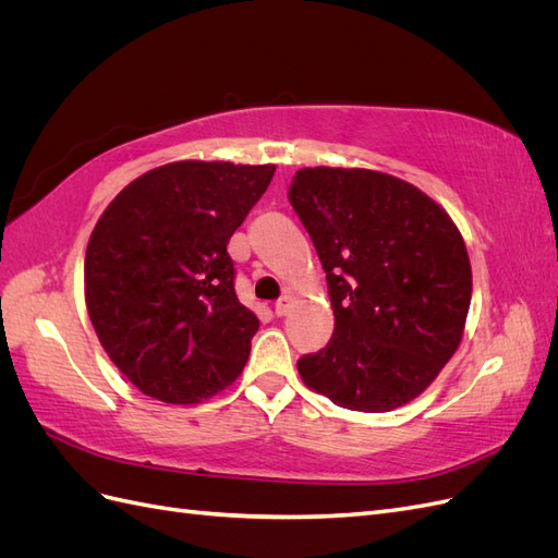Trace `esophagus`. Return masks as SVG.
I'll use <instances>...</instances> for the list:
<instances>
[{
  "label": "esophagus",
  "mask_w": 558,
  "mask_h": 558,
  "mask_svg": "<svg viewBox=\"0 0 558 558\" xmlns=\"http://www.w3.org/2000/svg\"><path fill=\"white\" fill-rule=\"evenodd\" d=\"M291 310V295H281L277 302H275V314L277 316H286Z\"/></svg>",
  "instance_id": "obj_1"
}]
</instances>
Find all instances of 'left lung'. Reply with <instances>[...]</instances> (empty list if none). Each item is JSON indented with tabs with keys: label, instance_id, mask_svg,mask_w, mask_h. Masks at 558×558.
Returning a JSON list of instances; mask_svg holds the SVG:
<instances>
[{
	"label": "left lung",
	"instance_id": "8db88e82",
	"mask_svg": "<svg viewBox=\"0 0 558 558\" xmlns=\"http://www.w3.org/2000/svg\"><path fill=\"white\" fill-rule=\"evenodd\" d=\"M289 202L324 265L335 330L298 361L316 393L356 412L416 398L459 349L472 272L445 209L391 174L305 167Z\"/></svg>",
	"mask_w": 558,
	"mask_h": 558
}]
</instances>
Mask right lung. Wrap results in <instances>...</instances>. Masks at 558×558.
Instances as JSON below:
<instances>
[{"label": "right lung", "mask_w": 558, "mask_h": 558, "mask_svg": "<svg viewBox=\"0 0 558 558\" xmlns=\"http://www.w3.org/2000/svg\"><path fill=\"white\" fill-rule=\"evenodd\" d=\"M275 170L162 165L99 216L86 251V305L109 359L142 393L193 404L242 373L260 320L234 293L228 242Z\"/></svg>", "instance_id": "obj_1"}]
</instances>
